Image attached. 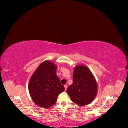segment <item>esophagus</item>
<instances>
[{
  "label": "esophagus",
  "mask_w": 128,
  "mask_h": 128,
  "mask_svg": "<svg viewBox=\"0 0 128 128\" xmlns=\"http://www.w3.org/2000/svg\"><path fill=\"white\" fill-rule=\"evenodd\" d=\"M64 88H65V90H66V89H67V88H68V85L65 84V85H64Z\"/></svg>",
  "instance_id": "esophagus-1"
}]
</instances>
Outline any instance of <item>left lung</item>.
Returning a JSON list of instances; mask_svg holds the SVG:
<instances>
[{"mask_svg": "<svg viewBox=\"0 0 128 128\" xmlns=\"http://www.w3.org/2000/svg\"><path fill=\"white\" fill-rule=\"evenodd\" d=\"M72 79V84L67 90L72 100L79 106L89 104L95 98L98 90L96 82L91 72L86 66H77Z\"/></svg>", "mask_w": 128, "mask_h": 128, "instance_id": "1", "label": "left lung"}]
</instances>
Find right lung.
Listing matches in <instances>:
<instances>
[{
    "mask_svg": "<svg viewBox=\"0 0 128 128\" xmlns=\"http://www.w3.org/2000/svg\"><path fill=\"white\" fill-rule=\"evenodd\" d=\"M55 64L46 60L32 76L28 90L33 101L38 106L49 108L54 104L60 93L65 90L56 74Z\"/></svg>",
    "mask_w": 128,
    "mask_h": 128,
    "instance_id": "add662e5",
    "label": "right lung"
}]
</instances>
